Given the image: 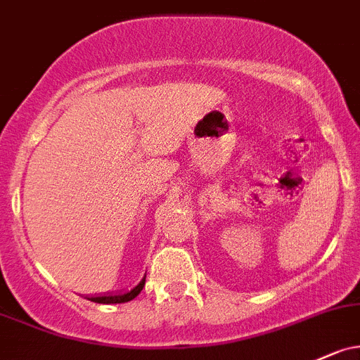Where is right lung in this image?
I'll return each instance as SVG.
<instances>
[{
	"label": "right lung",
	"instance_id": "obj_1",
	"mask_svg": "<svg viewBox=\"0 0 360 360\" xmlns=\"http://www.w3.org/2000/svg\"><path fill=\"white\" fill-rule=\"evenodd\" d=\"M146 285V276L142 278L141 283L137 285V287L130 290V292L127 293H118V295H101V297H89V300H92V302H98V304H122V302H129V300L135 299V297L141 293V290L144 288Z\"/></svg>",
	"mask_w": 360,
	"mask_h": 360
}]
</instances>
